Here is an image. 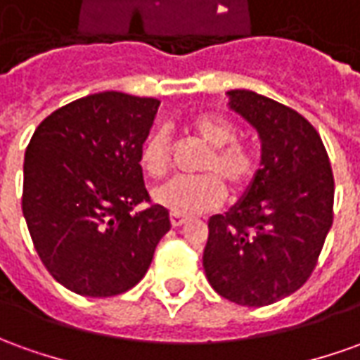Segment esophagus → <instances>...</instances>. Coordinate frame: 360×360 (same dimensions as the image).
Returning <instances> with one entry per match:
<instances>
[{
    "instance_id": "1",
    "label": "esophagus",
    "mask_w": 360,
    "mask_h": 360,
    "mask_svg": "<svg viewBox=\"0 0 360 360\" xmlns=\"http://www.w3.org/2000/svg\"><path fill=\"white\" fill-rule=\"evenodd\" d=\"M186 221H188V217H184V215L170 213V223H172V227H180V225H184Z\"/></svg>"
}]
</instances>
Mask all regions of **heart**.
<instances>
[{
    "label": "heart",
    "instance_id": "heart-1",
    "mask_svg": "<svg viewBox=\"0 0 360 360\" xmlns=\"http://www.w3.org/2000/svg\"><path fill=\"white\" fill-rule=\"evenodd\" d=\"M194 137L207 147V155L198 166L200 176L174 178L158 186L153 198L156 204L178 215H194L221 204L225 188L231 192L245 190L255 176L257 158L243 143H235V127L215 115H198L190 123ZM143 170L150 178H165L170 170V141L166 131H153L139 153Z\"/></svg>",
    "mask_w": 360,
    "mask_h": 360
}]
</instances>
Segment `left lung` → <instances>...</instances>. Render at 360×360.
<instances>
[{
  "instance_id": "obj_1",
  "label": "left lung",
  "mask_w": 360,
  "mask_h": 360,
  "mask_svg": "<svg viewBox=\"0 0 360 360\" xmlns=\"http://www.w3.org/2000/svg\"><path fill=\"white\" fill-rule=\"evenodd\" d=\"M227 98L259 133L260 168L229 212L210 217L204 270L219 296L260 308L294 294L316 269L333 223V172L298 111L251 90Z\"/></svg>"
}]
</instances>
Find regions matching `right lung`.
Segmentation results:
<instances>
[{
  "mask_svg": "<svg viewBox=\"0 0 360 360\" xmlns=\"http://www.w3.org/2000/svg\"><path fill=\"white\" fill-rule=\"evenodd\" d=\"M160 101L101 91L37 127L23 165V215L52 278L108 298L147 274L170 215L148 202L139 153Z\"/></svg>",
  "mask_w": 360,
  "mask_h": 360,
  "instance_id": "1",
  "label": "right lung"
}]
</instances>
